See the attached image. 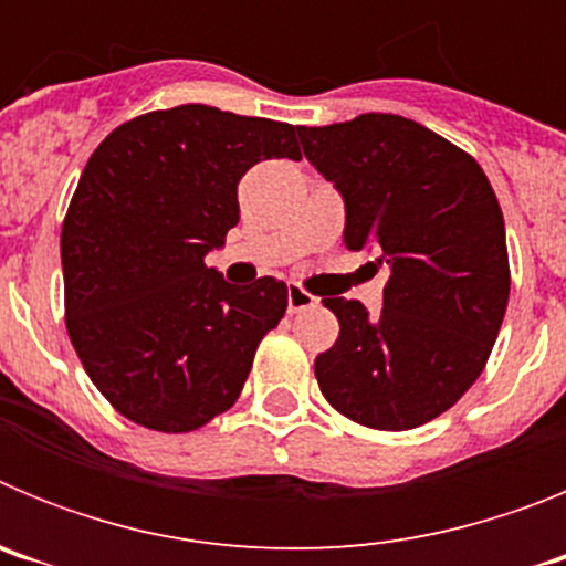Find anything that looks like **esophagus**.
I'll return each instance as SVG.
<instances>
[{"instance_id": "34e87169", "label": "esophagus", "mask_w": 566, "mask_h": 566, "mask_svg": "<svg viewBox=\"0 0 566 566\" xmlns=\"http://www.w3.org/2000/svg\"><path fill=\"white\" fill-rule=\"evenodd\" d=\"M312 306H317V297L308 294L303 286H297V283H292V286H289V314H297L303 312V308Z\"/></svg>"}]
</instances>
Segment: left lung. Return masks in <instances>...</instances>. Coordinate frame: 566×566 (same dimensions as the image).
Wrapping results in <instances>:
<instances>
[{"instance_id": "obj_1", "label": "left lung", "mask_w": 566, "mask_h": 566, "mask_svg": "<svg viewBox=\"0 0 566 566\" xmlns=\"http://www.w3.org/2000/svg\"><path fill=\"white\" fill-rule=\"evenodd\" d=\"M297 135L343 195L345 249L391 269L377 317L359 300H323L339 337L314 377L343 417L411 431L453 408L493 352L510 297L502 207L473 155L402 115Z\"/></svg>"}]
</instances>
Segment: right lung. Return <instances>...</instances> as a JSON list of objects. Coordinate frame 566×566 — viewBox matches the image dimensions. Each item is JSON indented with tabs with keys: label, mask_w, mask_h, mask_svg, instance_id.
<instances>
[{
	"label": "right lung",
	"mask_w": 566,
	"mask_h": 566,
	"mask_svg": "<svg viewBox=\"0 0 566 566\" xmlns=\"http://www.w3.org/2000/svg\"><path fill=\"white\" fill-rule=\"evenodd\" d=\"M300 161L292 124L181 104L115 127L62 223L70 343L115 411L198 431L238 402L260 339L286 314L283 280L232 286L207 254L240 221L238 181Z\"/></svg>",
	"instance_id": "1"
}]
</instances>
